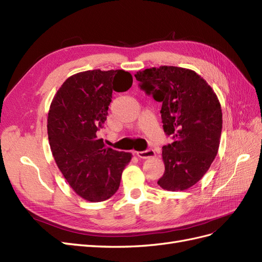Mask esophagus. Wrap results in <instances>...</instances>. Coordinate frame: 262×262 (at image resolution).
<instances>
[{
	"label": "esophagus",
	"mask_w": 262,
	"mask_h": 262,
	"mask_svg": "<svg viewBox=\"0 0 262 262\" xmlns=\"http://www.w3.org/2000/svg\"><path fill=\"white\" fill-rule=\"evenodd\" d=\"M137 156L140 157V158H143V160H145V158L154 157L155 156V152H154V149L148 148V149H145V150H142V152H137Z\"/></svg>",
	"instance_id": "obj_1"
}]
</instances>
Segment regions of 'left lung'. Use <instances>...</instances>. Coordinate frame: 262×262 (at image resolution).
Masks as SVG:
<instances>
[{"mask_svg": "<svg viewBox=\"0 0 262 262\" xmlns=\"http://www.w3.org/2000/svg\"><path fill=\"white\" fill-rule=\"evenodd\" d=\"M141 90L162 102L164 132L172 138L163 146L164 175L157 181L168 191L195 185L215 158L222 132V109L211 86L194 71L160 67L134 75Z\"/></svg>", "mask_w": 262, "mask_h": 262, "instance_id": "left-lung-1", "label": "left lung"}]
</instances>
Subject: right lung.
Masks as SVG:
<instances>
[{"label": "right lung", "instance_id": "obj_1", "mask_svg": "<svg viewBox=\"0 0 262 262\" xmlns=\"http://www.w3.org/2000/svg\"><path fill=\"white\" fill-rule=\"evenodd\" d=\"M132 82L123 70L85 71L70 76L52 99L47 124L52 155L71 188L87 201L113 196L131 161V153L106 147L98 130L113 91H128Z\"/></svg>", "mask_w": 262, "mask_h": 262}]
</instances>
